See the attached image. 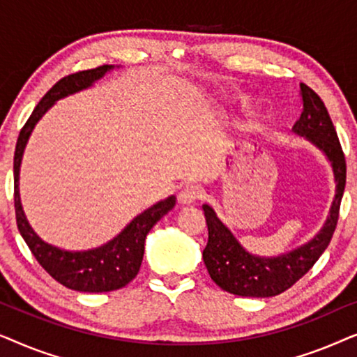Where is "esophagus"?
<instances>
[{
  "label": "esophagus",
  "instance_id": "obj_1",
  "mask_svg": "<svg viewBox=\"0 0 357 357\" xmlns=\"http://www.w3.org/2000/svg\"><path fill=\"white\" fill-rule=\"evenodd\" d=\"M203 198V190L198 185H187L182 188V192L178 195V199L182 204H192L198 199Z\"/></svg>",
  "mask_w": 357,
  "mask_h": 357
}]
</instances>
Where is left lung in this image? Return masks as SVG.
I'll list each match as a JSON object with an SVG mask.
<instances>
[{
	"label": "left lung",
	"mask_w": 357,
	"mask_h": 357,
	"mask_svg": "<svg viewBox=\"0 0 357 357\" xmlns=\"http://www.w3.org/2000/svg\"><path fill=\"white\" fill-rule=\"evenodd\" d=\"M304 110L292 130L305 136L325 153L333 167L336 195L330 209V218L317 236L304 247L276 258H261L241 247L231 231L219 221L213 208L203 204L208 224V243L203 250V260L209 276L221 289L243 297H271L294 286L319 260L338 224L340 204L346 185V159L338 135L328 110L314 89L301 82Z\"/></svg>",
	"instance_id": "left-lung-1"
}]
</instances>
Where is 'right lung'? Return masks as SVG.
<instances>
[{
	"label": "right lung",
	"mask_w": 357,
	"mask_h": 357,
	"mask_svg": "<svg viewBox=\"0 0 357 357\" xmlns=\"http://www.w3.org/2000/svg\"><path fill=\"white\" fill-rule=\"evenodd\" d=\"M109 70H112V66L102 65L94 70L77 71L61 77L56 84H53L52 89L42 97V100L33 109L26 125L22 126L16 143V151H14V208H16L19 232L26 241L27 247L31 248L36 260L53 280L70 289L81 292H109L120 289L130 281H133L139 271L141 261H143L146 236L154 224L175 206L174 197L159 202L153 208L146 209L143 214L136 216L114 241L96 248V250L75 253L60 250V248L40 241L24 216L17 190L19 167H21L24 148H26L33 126L50 109L53 102L73 94V92L86 89L92 82L100 79Z\"/></svg>",
	"instance_id": "1"
}]
</instances>
